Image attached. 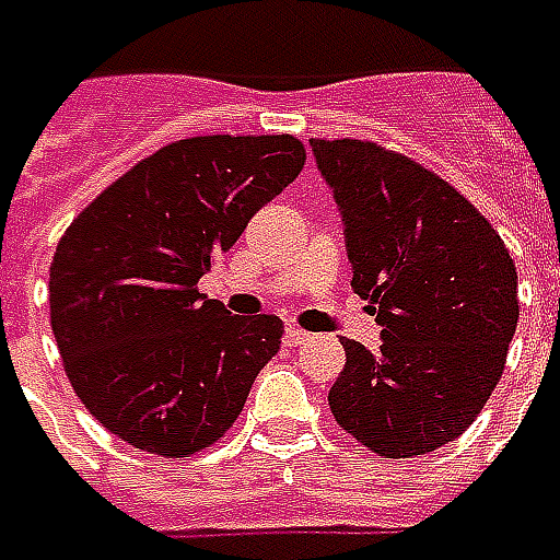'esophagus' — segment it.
<instances>
[{"label": "esophagus", "instance_id": "esophagus-1", "mask_svg": "<svg viewBox=\"0 0 560 560\" xmlns=\"http://www.w3.org/2000/svg\"><path fill=\"white\" fill-rule=\"evenodd\" d=\"M308 338H312V335L305 332V329H300V326H288V329H284V343H288V347H300V343H305Z\"/></svg>", "mask_w": 560, "mask_h": 560}]
</instances>
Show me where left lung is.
<instances>
[{
	"label": "left lung",
	"instance_id": "8db88e82",
	"mask_svg": "<svg viewBox=\"0 0 560 560\" xmlns=\"http://www.w3.org/2000/svg\"><path fill=\"white\" fill-rule=\"evenodd\" d=\"M341 210L353 291L383 343L341 341L335 421L380 457H416L469 428L501 380L520 320L499 231L454 186L359 139H312Z\"/></svg>",
	"mask_w": 560,
	"mask_h": 560
}]
</instances>
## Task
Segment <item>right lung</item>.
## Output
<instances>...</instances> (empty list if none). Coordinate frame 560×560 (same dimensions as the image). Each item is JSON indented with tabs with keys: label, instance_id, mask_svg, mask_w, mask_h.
Instances as JSON below:
<instances>
[{
	"label": "right lung",
	"instance_id": "obj_1",
	"mask_svg": "<svg viewBox=\"0 0 560 560\" xmlns=\"http://www.w3.org/2000/svg\"><path fill=\"white\" fill-rule=\"evenodd\" d=\"M302 165L293 136L180 139L103 189L59 240L49 314L65 371L132 448H210L279 353V317L228 314L196 284Z\"/></svg>",
	"mask_w": 560,
	"mask_h": 560
}]
</instances>
